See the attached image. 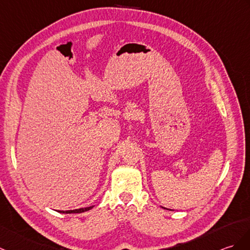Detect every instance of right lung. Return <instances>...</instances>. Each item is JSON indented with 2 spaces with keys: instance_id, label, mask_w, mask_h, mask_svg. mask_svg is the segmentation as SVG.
<instances>
[{
  "instance_id": "1",
  "label": "right lung",
  "mask_w": 250,
  "mask_h": 250,
  "mask_svg": "<svg viewBox=\"0 0 250 250\" xmlns=\"http://www.w3.org/2000/svg\"><path fill=\"white\" fill-rule=\"evenodd\" d=\"M94 208L92 207H88V208H75V210H68V211H59L60 213H66V214H71V213H83L85 211H88L91 210V208Z\"/></svg>"
}]
</instances>
